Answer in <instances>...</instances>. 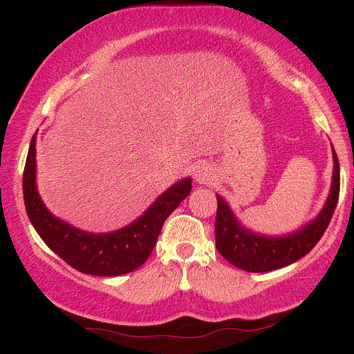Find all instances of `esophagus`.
<instances>
[{"label":"esophagus","mask_w":354,"mask_h":354,"mask_svg":"<svg viewBox=\"0 0 354 354\" xmlns=\"http://www.w3.org/2000/svg\"><path fill=\"white\" fill-rule=\"evenodd\" d=\"M214 180V171L208 163H201L194 169V181L200 185H211Z\"/></svg>","instance_id":"esophagus-1"}]
</instances>
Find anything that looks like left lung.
<instances>
[{
	"instance_id": "8db88e82",
	"label": "left lung",
	"mask_w": 354,
	"mask_h": 354,
	"mask_svg": "<svg viewBox=\"0 0 354 354\" xmlns=\"http://www.w3.org/2000/svg\"><path fill=\"white\" fill-rule=\"evenodd\" d=\"M333 163H335V169H333L331 191L324 208L301 230L284 234V236H263V234L245 230L239 225L228 203L216 194L218 213L214 233H216L219 254L239 270L265 273V271L279 270V268L291 265L310 253L326 231L338 205L339 163L335 149H333Z\"/></svg>"
}]
</instances>
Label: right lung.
I'll use <instances>...</instances> for the list:
<instances>
[{
    "label": "right lung",
    "instance_id": "1",
    "mask_svg": "<svg viewBox=\"0 0 354 354\" xmlns=\"http://www.w3.org/2000/svg\"><path fill=\"white\" fill-rule=\"evenodd\" d=\"M191 191V178L174 183L131 225L111 233H86L53 216L36 189V135L23 173V196L36 233L68 265L86 274L120 276L140 268L151 254L166 218Z\"/></svg>",
    "mask_w": 354,
    "mask_h": 354
}]
</instances>
